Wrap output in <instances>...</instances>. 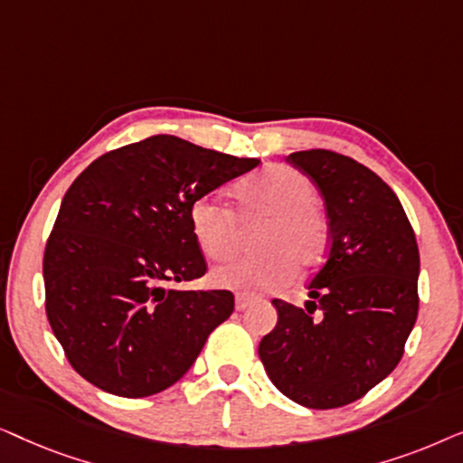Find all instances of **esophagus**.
Returning a JSON list of instances; mask_svg holds the SVG:
<instances>
[{
	"label": "esophagus",
	"instance_id": "1",
	"mask_svg": "<svg viewBox=\"0 0 463 463\" xmlns=\"http://www.w3.org/2000/svg\"><path fill=\"white\" fill-rule=\"evenodd\" d=\"M249 306H250V299H246V297H236V309H238V312H244V309Z\"/></svg>",
	"mask_w": 463,
	"mask_h": 463
}]
</instances>
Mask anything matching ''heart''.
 <instances>
[{"mask_svg": "<svg viewBox=\"0 0 463 463\" xmlns=\"http://www.w3.org/2000/svg\"><path fill=\"white\" fill-rule=\"evenodd\" d=\"M244 225L265 221L257 233L259 255L238 259L213 269L214 287L238 295L269 293L295 276L312 269L328 250V223L316 208L312 181L287 166H274L236 187ZM189 223L200 250L213 261H225L242 244V223L223 202L204 195L189 208Z\"/></svg>", "mask_w": 463, "mask_h": 463, "instance_id": "heart-1", "label": "heart"}]
</instances>
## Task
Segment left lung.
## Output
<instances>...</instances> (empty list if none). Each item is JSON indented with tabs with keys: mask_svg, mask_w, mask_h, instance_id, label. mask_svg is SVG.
I'll use <instances>...</instances> for the list:
<instances>
[{
	"mask_svg": "<svg viewBox=\"0 0 463 463\" xmlns=\"http://www.w3.org/2000/svg\"><path fill=\"white\" fill-rule=\"evenodd\" d=\"M287 160L320 189L331 249L307 284L306 309L271 301L278 322L259 358L290 401L337 409L401 363L420 307V249L401 200L373 170L326 149Z\"/></svg>",
	"mask_w": 463,
	"mask_h": 463,
	"instance_id": "8db88e82",
	"label": "left lung"
}]
</instances>
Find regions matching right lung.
<instances>
[{"instance_id": "right-lung-1", "label": "right lung", "mask_w": 463, "mask_h": 463, "mask_svg": "<svg viewBox=\"0 0 463 463\" xmlns=\"http://www.w3.org/2000/svg\"><path fill=\"white\" fill-rule=\"evenodd\" d=\"M257 157L156 135L94 160L61 202L43 252L46 314L67 360L109 394L179 382L233 312L230 290H176L204 276L189 208Z\"/></svg>"}]
</instances>
